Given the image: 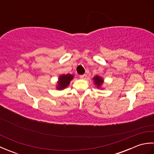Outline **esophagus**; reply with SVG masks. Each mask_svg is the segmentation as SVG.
<instances>
[{
	"mask_svg": "<svg viewBox=\"0 0 154 154\" xmlns=\"http://www.w3.org/2000/svg\"><path fill=\"white\" fill-rule=\"evenodd\" d=\"M79 77H80V79H83V78L85 77V75H80Z\"/></svg>",
	"mask_w": 154,
	"mask_h": 154,
	"instance_id": "34e87169",
	"label": "esophagus"
}]
</instances>
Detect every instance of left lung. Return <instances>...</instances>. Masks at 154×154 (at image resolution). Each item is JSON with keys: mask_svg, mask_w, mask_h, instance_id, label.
Returning a JSON list of instances; mask_svg holds the SVG:
<instances>
[{"mask_svg": "<svg viewBox=\"0 0 154 154\" xmlns=\"http://www.w3.org/2000/svg\"><path fill=\"white\" fill-rule=\"evenodd\" d=\"M93 80H94V83L95 85H97V88H100L104 82V80L103 79V78L100 76H98V75L93 77Z\"/></svg>", "mask_w": 154, "mask_h": 154, "instance_id": "1", "label": "left lung"}]
</instances>
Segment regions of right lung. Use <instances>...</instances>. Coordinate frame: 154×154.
I'll return each instance as SVG.
<instances>
[{
  "label": "right lung",
  "instance_id": "add662e5",
  "mask_svg": "<svg viewBox=\"0 0 154 154\" xmlns=\"http://www.w3.org/2000/svg\"><path fill=\"white\" fill-rule=\"evenodd\" d=\"M73 75L71 74L62 75L59 77V80L57 81V89L63 90L69 85L71 81L73 79Z\"/></svg>",
  "mask_w": 154,
  "mask_h": 154
}]
</instances>
